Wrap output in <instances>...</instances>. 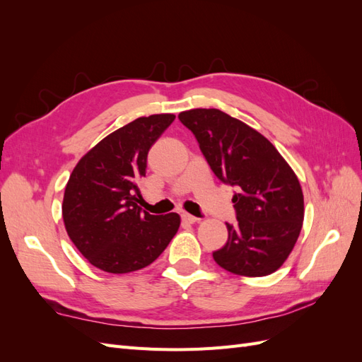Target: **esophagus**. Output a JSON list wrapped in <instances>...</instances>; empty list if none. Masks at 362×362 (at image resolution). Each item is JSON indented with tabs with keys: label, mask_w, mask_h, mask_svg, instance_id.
I'll use <instances>...</instances> for the list:
<instances>
[{
	"label": "esophagus",
	"mask_w": 362,
	"mask_h": 362,
	"mask_svg": "<svg viewBox=\"0 0 362 362\" xmlns=\"http://www.w3.org/2000/svg\"><path fill=\"white\" fill-rule=\"evenodd\" d=\"M181 218H182V222H185V223H196V222H199L198 217H194V216H192V214H189V213H182V214H181Z\"/></svg>",
	"instance_id": "34e87169"
}]
</instances>
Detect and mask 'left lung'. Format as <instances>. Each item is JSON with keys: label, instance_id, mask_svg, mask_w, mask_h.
I'll return each instance as SVG.
<instances>
[{"label": "left lung", "instance_id": "8db88e82", "mask_svg": "<svg viewBox=\"0 0 362 362\" xmlns=\"http://www.w3.org/2000/svg\"><path fill=\"white\" fill-rule=\"evenodd\" d=\"M178 119L194 134L216 177L237 189V223H226L228 242L213 252L214 261L240 276L276 272L298 242L305 213L290 164L257 129L217 108H193Z\"/></svg>", "mask_w": 362, "mask_h": 362}]
</instances>
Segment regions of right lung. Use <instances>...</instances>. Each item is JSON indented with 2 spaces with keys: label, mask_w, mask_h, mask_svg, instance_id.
I'll return each mask as SVG.
<instances>
[{
  "label": "right lung",
  "mask_w": 362,
  "mask_h": 362,
  "mask_svg": "<svg viewBox=\"0 0 362 362\" xmlns=\"http://www.w3.org/2000/svg\"><path fill=\"white\" fill-rule=\"evenodd\" d=\"M175 115H151L113 131L81 157L64 189L62 214L75 247L107 273L149 266L177 234V213L152 216L137 205L151 146Z\"/></svg>",
  "instance_id": "right-lung-1"
}]
</instances>
